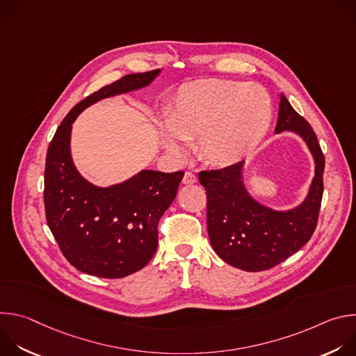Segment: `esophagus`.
<instances>
[{"mask_svg":"<svg viewBox=\"0 0 356 356\" xmlns=\"http://www.w3.org/2000/svg\"><path fill=\"white\" fill-rule=\"evenodd\" d=\"M195 181H197L195 173H193V172H186V173H184V177H183V183H184V184H193V183H195Z\"/></svg>","mask_w":356,"mask_h":356,"instance_id":"34e87169","label":"esophagus"}]
</instances>
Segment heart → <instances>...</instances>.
Instances as JSON below:
<instances>
[{
    "label": "heart",
    "instance_id": "1",
    "mask_svg": "<svg viewBox=\"0 0 356 356\" xmlns=\"http://www.w3.org/2000/svg\"><path fill=\"white\" fill-rule=\"evenodd\" d=\"M270 97L258 84L229 80H197L176 92L165 121L179 139H197L200 156L228 166L248 156L269 129ZM170 154L183 155L181 146L163 138Z\"/></svg>",
    "mask_w": 356,
    "mask_h": 356
}]
</instances>
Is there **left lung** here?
<instances>
[{"instance_id": "8db88e82", "label": "left lung", "mask_w": 356, "mask_h": 356, "mask_svg": "<svg viewBox=\"0 0 356 356\" xmlns=\"http://www.w3.org/2000/svg\"><path fill=\"white\" fill-rule=\"evenodd\" d=\"M293 131L307 142L316 161L310 193L290 211H273L253 200L242 184V163L201 170L198 180L207 194V229L217 255L234 268L261 272L282 264L313 236L324 193L325 158L312 125L282 94L276 132Z\"/></svg>"}]
</instances>
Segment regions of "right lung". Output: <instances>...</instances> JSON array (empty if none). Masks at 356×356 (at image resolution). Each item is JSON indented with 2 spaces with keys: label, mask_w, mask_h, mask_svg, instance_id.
Wrapping results in <instances>:
<instances>
[{
  "label": "right lung",
  "mask_w": 356,
  "mask_h": 356,
  "mask_svg": "<svg viewBox=\"0 0 356 356\" xmlns=\"http://www.w3.org/2000/svg\"><path fill=\"white\" fill-rule=\"evenodd\" d=\"M159 70L134 73L87 95L59 125L44 165V214L62 253L80 272L120 279L145 268L158 248V225L173 202L183 170H143L99 188L86 181L70 158L76 117L95 101L149 84Z\"/></svg>",
  "instance_id": "right-lung-1"
}]
</instances>
